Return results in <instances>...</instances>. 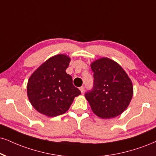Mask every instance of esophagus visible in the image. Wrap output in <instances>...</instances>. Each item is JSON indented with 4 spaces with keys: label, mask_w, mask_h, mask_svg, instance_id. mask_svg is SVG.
I'll return each mask as SVG.
<instances>
[{
    "label": "esophagus",
    "mask_w": 156,
    "mask_h": 156,
    "mask_svg": "<svg viewBox=\"0 0 156 156\" xmlns=\"http://www.w3.org/2000/svg\"><path fill=\"white\" fill-rule=\"evenodd\" d=\"M80 91H81V93H83L84 91V86H82V87H80Z\"/></svg>",
    "instance_id": "1"
}]
</instances>
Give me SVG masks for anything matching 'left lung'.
Segmentation results:
<instances>
[{"label": "left lung", "instance_id": "8db88e82", "mask_svg": "<svg viewBox=\"0 0 156 156\" xmlns=\"http://www.w3.org/2000/svg\"><path fill=\"white\" fill-rule=\"evenodd\" d=\"M93 86L84 94L95 114L103 119L116 117L128 107L133 86L124 70L115 61L102 58L91 63Z\"/></svg>", "mask_w": 156, "mask_h": 156}]
</instances>
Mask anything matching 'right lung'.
Instances as JSON below:
<instances>
[{
    "label": "right lung",
    "mask_w": 156,
    "mask_h": 156,
    "mask_svg": "<svg viewBox=\"0 0 156 156\" xmlns=\"http://www.w3.org/2000/svg\"><path fill=\"white\" fill-rule=\"evenodd\" d=\"M70 58L59 54L51 57L34 72L28 80L27 95L38 112L53 117L68 111L81 91L74 87L66 74Z\"/></svg>",
    "instance_id": "1"
}]
</instances>
